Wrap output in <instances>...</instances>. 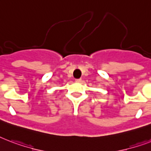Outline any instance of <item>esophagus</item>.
<instances>
[{
  "label": "esophagus",
  "mask_w": 151,
  "mask_h": 151,
  "mask_svg": "<svg viewBox=\"0 0 151 151\" xmlns=\"http://www.w3.org/2000/svg\"><path fill=\"white\" fill-rule=\"evenodd\" d=\"M76 82H81L82 79H76Z\"/></svg>",
  "instance_id": "1"
}]
</instances>
